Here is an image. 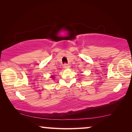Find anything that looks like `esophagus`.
<instances>
[{"instance_id": "esophagus-1", "label": "esophagus", "mask_w": 132, "mask_h": 132, "mask_svg": "<svg viewBox=\"0 0 132 132\" xmlns=\"http://www.w3.org/2000/svg\"><path fill=\"white\" fill-rule=\"evenodd\" d=\"M70 67V65L69 64H64L63 65V67L64 68H69Z\"/></svg>"}]
</instances>
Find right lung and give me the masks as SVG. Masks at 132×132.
I'll return each mask as SVG.
<instances>
[{
    "label": "right lung",
    "instance_id": "add662e5",
    "mask_svg": "<svg viewBox=\"0 0 132 132\" xmlns=\"http://www.w3.org/2000/svg\"><path fill=\"white\" fill-rule=\"evenodd\" d=\"M52 78H54V76H52Z\"/></svg>",
    "mask_w": 132,
    "mask_h": 132
}]
</instances>
